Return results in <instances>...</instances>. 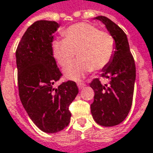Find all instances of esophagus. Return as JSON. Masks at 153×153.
Masks as SVG:
<instances>
[{
    "instance_id": "esophagus-1",
    "label": "esophagus",
    "mask_w": 153,
    "mask_h": 153,
    "mask_svg": "<svg viewBox=\"0 0 153 153\" xmlns=\"http://www.w3.org/2000/svg\"><path fill=\"white\" fill-rule=\"evenodd\" d=\"M77 86H78V89L79 90H81L82 88H84V86H85V83H82V82H78L77 83Z\"/></svg>"
}]
</instances>
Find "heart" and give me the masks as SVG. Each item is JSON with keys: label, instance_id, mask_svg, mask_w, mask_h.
<instances>
[{"label": "heart", "instance_id": "1", "mask_svg": "<svg viewBox=\"0 0 153 153\" xmlns=\"http://www.w3.org/2000/svg\"><path fill=\"white\" fill-rule=\"evenodd\" d=\"M64 39H54L51 49L54 58L66 68L75 56L79 59L64 71L66 78L78 80L85 74L102 70L112 59L116 49L114 37L92 24L80 22L63 30Z\"/></svg>", "mask_w": 153, "mask_h": 153}]
</instances>
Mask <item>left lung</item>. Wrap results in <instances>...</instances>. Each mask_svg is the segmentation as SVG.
Here are the masks:
<instances>
[{
	"label": "left lung",
	"mask_w": 153,
	"mask_h": 153,
	"mask_svg": "<svg viewBox=\"0 0 153 153\" xmlns=\"http://www.w3.org/2000/svg\"><path fill=\"white\" fill-rule=\"evenodd\" d=\"M94 19L101 21L114 37L116 49L111 61L102 70V76L110 80V85H103L98 78L90 84L95 93L91 104V114L100 126H117L126 119L132 104L135 62L126 33L107 17L100 16Z\"/></svg>",
	"instance_id": "1"
}]
</instances>
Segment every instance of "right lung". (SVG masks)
I'll return each instance as SVG.
<instances>
[{
    "label": "right lung",
    "instance_id": "right-lung-1",
    "mask_svg": "<svg viewBox=\"0 0 153 153\" xmlns=\"http://www.w3.org/2000/svg\"><path fill=\"white\" fill-rule=\"evenodd\" d=\"M58 27L53 21L34 22L16 52L21 102L33 123L47 133L58 132L70 124L69 106L78 94L73 81L54 87L62 76L51 49L53 34Z\"/></svg>",
    "mask_w": 153,
    "mask_h": 153
}]
</instances>
